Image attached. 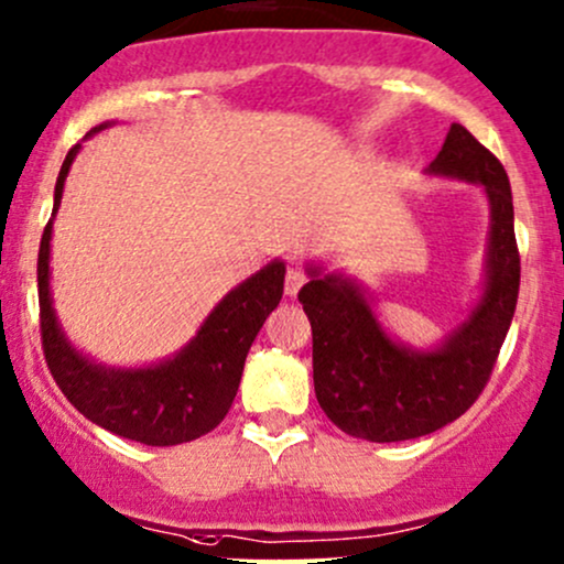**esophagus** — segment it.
<instances>
[{
  "label": "esophagus",
  "instance_id": "1",
  "mask_svg": "<svg viewBox=\"0 0 564 564\" xmlns=\"http://www.w3.org/2000/svg\"><path fill=\"white\" fill-rule=\"evenodd\" d=\"M305 281H307L305 270L296 268V264H292V268L286 270V294L289 296H296V292H300V289L305 286Z\"/></svg>",
  "mask_w": 564,
  "mask_h": 564
}]
</instances>
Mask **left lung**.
<instances>
[{
    "mask_svg": "<svg viewBox=\"0 0 564 564\" xmlns=\"http://www.w3.org/2000/svg\"><path fill=\"white\" fill-rule=\"evenodd\" d=\"M431 173L481 184L490 200V246L481 302L433 350L393 343L361 286L307 268L300 292L313 326L315 399L339 431L367 442H406L444 429L479 399L509 334L519 296L509 176L495 154L453 122Z\"/></svg>",
    "mask_w": 564,
    "mask_h": 564,
    "instance_id": "1",
    "label": "left lung"
}]
</instances>
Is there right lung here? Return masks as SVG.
Listing matches in <instances>:
<instances>
[{"mask_svg": "<svg viewBox=\"0 0 564 564\" xmlns=\"http://www.w3.org/2000/svg\"><path fill=\"white\" fill-rule=\"evenodd\" d=\"M101 128H93L88 135ZM77 152L79 144H74L61 165L53 214L61 206L66 173ZM51 235L53 219L42 232L36 259L42 350L53 380L74 410L117 436L150 447L184 444L214 431L230 412L253 337L283 296L286 268L281 259L232 289L203 321L189 345L169 361L144 369H107L74 350L61 332L51 300Z\"/></svg>", "mask_w": 564, "mask_h": 564, "instance_id": "add662e5", "label": "right lung"}]
</instances>
